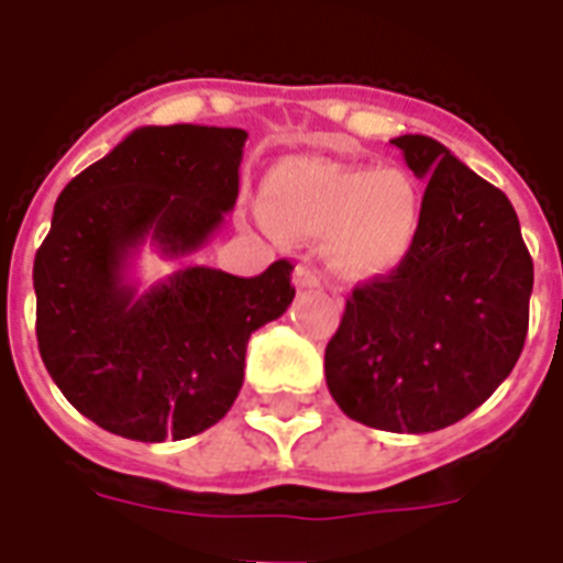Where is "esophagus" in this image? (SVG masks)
I'll return each instance as SVG.
<instances>
[{
    "label": "esophagus",
    "instance_id": "obj_1",
    "mask_svg": "<svg viewBox=\"0 0 563 563\" xmlns=\"http://www.w3.org/2000/svg\"><path fill=\"white\" fill-rule=\"evenodd\" d=\"M295 283H298V289H316V286H321V274L309 263H298V268H295Z\"/></svg>",
    "mask_w": 563,
    "mask_h": 563
}]
</instances>
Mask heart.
<instances>
[{"instance_id": "heart-1", "label": "heart", "mask_w": 563, "mask_h": 563, "mask_svg": "<svg viewBox=\"0 0 563 563\" xmlns=\"http://www.w3.org/2000/svg\"><path fill=\"white\" fill-rule=\"evenodd\" d=\"M265 216L283 236H327L330 265L362 280L406 260L420 233L423 201L402 169L291 157L265 178Z\"/></svg>"}]
</instances>
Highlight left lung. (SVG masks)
Segmentation results:
<instances>
[{
	"instance_id": "8db88e82",
	"label": "left lung",
	"mask_w": 563,
	"mask_h": 563,
	"mask_svg": "<svg viewBox=\"0 0 563 563\" xmlns=\"http://www.w3.org/2000/svg\"><path fill=\"white\" fill-rule=\"evenodd\" d=\"M427 180L415 245L353 289L327 344V388L347 418L435 432L497 391L523 351L534 268L506 192L423 134L391 140Z\"/></svg>"
}]
</instances>
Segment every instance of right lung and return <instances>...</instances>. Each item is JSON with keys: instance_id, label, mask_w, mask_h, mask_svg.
<instances>
[{"instance_id": "add662e5", "label": "right lung", "mask_w": 563, "mask_h": 563, "mask_svg": "<svg viewBox=\"0 0 563 563\" xmlns=\"http://www.w3.org/2000/svg\"><path fill=\"white\" fill-rule=\"evenodd\" d=\"M242 128H136L57 195L34 256L37 347L84 418L131 441L198 435L245 376L254 330L295 298L289 260L260 277L187 265L148 291L128 280L145 239L163 256L210 242L239 195Z\"/></svg>"}]
</instances>
